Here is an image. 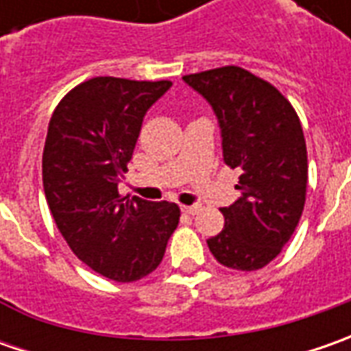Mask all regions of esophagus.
<instances>
[{"instance_id": "obj_1", "label": "esophagus", "mask_w": 351, "mask_h": 351, "mask_svg": "<svg viewBox=\"0 0 351 351\" xmlns=\"http://www.w3.org/2000/svg\"><path fill=\"white\" fill-rule=\"evenodd\" d=\"M182 210L185 215H195L201 210V205H182Z\"/></svg>"}]
</instances>
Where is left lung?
<instances>
[{
  "label": "left lung",
  "instance_id": "left-lung-1",
  "mask_svg": "<svg viewBox=\"0 0 351 351\" xmlns=\"http://www.w3.org/2000/svg\"><path fill=\"white\" fill-rule=\"evenodd\" d=\"M183 82L209 103L223 138L224 164L240 168V197L223 207L224 228L207 240L219 262L254 271L289 242L306 195V144L291 103L262 77L224 66Z\"/></svg>",
  "mask_w": 351,
  "mask_h": 351
}]
</instances>
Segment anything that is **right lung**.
I'll return each instance as SVG.
<instances>
[{
  "instance_id": "1",
  "label": "right lung",
  "mask_w": 351,
  "mask_h": 351,
  "mask_svg": "<svg viewBox=\"0 0 351 351\" xmlns=\"http://www.w3.org/2000/svg\"><path fill=\"white\" fill-rule=\"evenodd\" d=\"M171 82L93 77L54 109L43 152V185L60 234L93 271L130 283L160 265L180 223L168 201L121 197L148 109Z\"/></svg>"
}]
</instances>
